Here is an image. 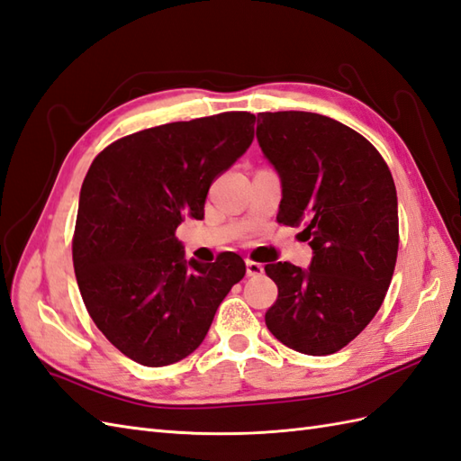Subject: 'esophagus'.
<instances>
[{
    "label": "esophagus",
    "instance_id": "esophagus-1",
    "mask_svg": "<svg viewBox=\"0 0 461 461\" xmlns=\"http://www.w3.org/2000/svg\"><path fill=\"white\" fill-rule=\"evenodd\" d=\"M245 269H248V276H261L265 273V267L255 261H245Z\"/></svg>",
    "mask_w": 461,
    "mask_h": 461
}]
</instances>
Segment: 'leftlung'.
I'll return each instance as SVG.
<instances>
[{
    "instance_id": "1",
    "label": "left lung",
    "mask_w": 461,
    "mask_h": 461,
    "mask_svg": "<svg viewBox=\"0 0 461 461\" xmlns=\"http://www.w3.org/2000/svg\"><path fill=\"white\" fill-rule=\"evenodd\" d=\"M257 143L281 178L279 220L304 226L308 269L273 263L279 288L271 334L306 356H330L361 334L383 304L399 251L397 188L366 137L312 112L257 115Z\"/></svg>"
}]
</instances>
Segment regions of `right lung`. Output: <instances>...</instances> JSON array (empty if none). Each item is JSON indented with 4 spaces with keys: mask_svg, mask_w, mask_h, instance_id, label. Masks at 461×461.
I'll return each instance as SVG.
<instances>
[{
    "mask_svg": "<svg viewBox=\"0 0 461 461\" xmlns=\"http://www.w3.org/2000/svg\"><path fill=\"white\" fill-rule=\"evenodd\" d=\"M255 115L165 123L105 147L82 182L72 261L94 324L123 356L163 367L204 341L245 275L240 255L185 259L176 228L202 220L212 180L253 141Z\"/></svg>",
    "mask_w": 461,
    "mask_h": 461,
    "instance_id": "add662e5",
    "label": "right lung"
}]
</instances>
